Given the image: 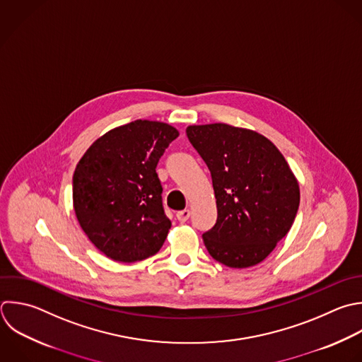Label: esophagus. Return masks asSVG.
I'll return each instance as SVG.
<instances>
[{"label": "esophagus", "instance_id": "obj_1", "mask_svg": "<svg viewBox=\"0 0 362 362\" xmlns=\"http://www.w3.org/2000/svg\"><path fill=\"white\" fill-rule=\"evenodd\" d=\"M189 215H191V211H189V209H184V211L177 212V219H178L181 223H184V222L188 221Z\"/></svg>", "mask_w": 362, "mask_h": 362}]
</instances>
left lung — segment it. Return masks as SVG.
Returning <instances> with one entry per match:
<instances>
[{"label": "left lung", "instance_id": "obj_1", "mask_svg": "<svg viewBox=\"0 0 362 362\" xmlns=\"http://www.w3.org/2000/svg\"><path fill=\"white\" fill-rule=\"evenodd\" d=\"M189 143L208 165L218 218L202 235L209 255L228 267L264 260L290 230L298 182L264 136L223 123L188 126Z\"/></svg>", "mask_w": 362, "mask_h": 362}]
</instances>
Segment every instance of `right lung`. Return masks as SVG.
<instances>
[{"label": "right lung", "instance_id": "obj_1", "mask_svg": "<svg viewBox=\"0 0 362 362\" xmlns=\"http://www.w3.org/2000/svg\"><path fill=\"white\" fill-rule=\"evenodd\" d=\"M178 130L134 120L99 137L74 174V208L89 240L107 257L132 263L156 255L171 228L163 208L158 160Z\"/></svg>", "mask_w": 362, "mask_h": 362}]
</instances>
